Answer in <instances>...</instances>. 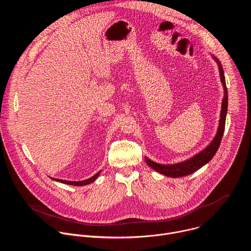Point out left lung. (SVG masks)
<instances>
[{"label":"left lung","instance_id":"1","mask_svg":"<svg viewBox=\"0 0 251 251\" xmlns=\"http://www.w3.org/2000/svg\"><path fill=\"white\" fill-rule=\"evenodd\" d=\"M212 58L216 60L219 66L220 70V76H221V81L224 87V98H223V103H222V110H221V119L218 127V131L216 136L212 139V141L209 143V144L201 151H200L198 154L193 156L192 158L185 160L183 162H178L176 164H159L156 163L149 158L145 157V161L150 166L153 170L156 172L167 176L171 177H180V176H185L188 175H191L195 173L196 171L200 170L201 167L206 165L212 157L216 155L217 151L219 150V147L221 145V141L225 132V126H226V113H227V88L226 84V78H225V74H224V68L221 63V61L218 59V57L214 56L213 54L211 55Z\"/></svg>","mask_w":251,"mask_h":251}]
</instances>
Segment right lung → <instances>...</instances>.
<instances>
[{
  "instance_id": "obj_1",
  "label": "right lung",
  "mask_w": 251,
  "mask_h": 251,
  "mask_svg": "<svg viewBox=\"0 0 251 251\" xmlns=\"http://www.w3.org/2000/svg\"><path fill=\"white\" fill-rule=\"evenodd\" d=\"M100 172L99 171L98 173H96L93 176L87 178V180H83V181H79V182H75V181H65V180H59V178H54V177H51L53 181H56V182H59V183H62V184H66V185H70V186H86V185H89L91 183H93L96 178L98 177V176L100 175Z\"/></svg>"
}]
</instances>
